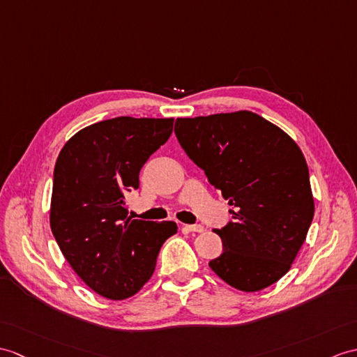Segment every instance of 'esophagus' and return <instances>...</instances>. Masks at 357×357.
<instances>
[{
	"mask_svg": "<svg viewBox=\"0 0 357 357\" xmlns=\"http://www.w3.org/2000/svg\"><path fill=\"white\" fill-rule=\"evenodd\" d=\"M182 229L187 231V233H204L202 225H184Z\"/></svg>",
	"mask_w": 357,
	"mask_h": 357,
	"instance_id": "1",
	"label": "esophagus"
}]
</instances>
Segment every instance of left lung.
<instances>
[{"instance_id": "left-lung-1", "label": "left lung", "mask_w": 357, "mask_h": 357, "mask_svg": "<svg viewBox=\"0 0 357 357\" xmlns=\"http://www.w3.org/2000/svg\"><path fill=\"white\" fill-rule=\"evenodd\" d=\"M175 134L233 214L216 229L223 252L210 268L243 292L277 283L301 250L314 213L301 149L251 111L178 119Z\"/></svg>"}]
</instances>
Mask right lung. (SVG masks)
I'll return each mask as SVG.
<instances>
[{
  "label": "right lung",
  "instance_id": "1",
  "mask_svg": "<svg viewBox=\"0 0 357 357\" xmlns=\"http://www.w3.org/2000/svg\"><path fill=\"white\" fill-rule=\"evenodd\" d=\"M173 119L117 117L91 124L66 141L54 165L50 227L66 261L107 300L135 295L155 271L175 222L128 216L124 195L169 139Z\"/></svg>",
  "mask_w": 357,
  "mask_h": 357
}]
</instances>
